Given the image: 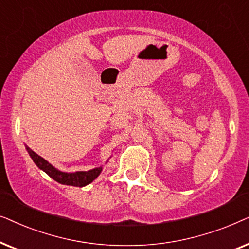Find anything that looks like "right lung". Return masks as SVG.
<instances>
[{
	"label": "right lung",
	"instance_id": "add662e5",
	"mask_svg": "<svg viewBox=\"0 0 249 249\" xmlns=\"http://www.w3.org/2000/svg\"><path fill=\"white\" fill-rule=\"evenodd\" d=\"M26 149L27 152L29 153L30 158L33 159L34 163H35L40 170H43V171L47 173L51 178L54 179L59 183H62V185L84 187L88 185V183H90L91 181H94V180L101 175L102 169H103L102 166H100V168H95L93 170H89V171H77L72 173L62 172L60 171V170H57L56 168H54L51 163L47 162L46 160H44L42 156L36 154L33 149L27 147V146Z\"/></svg>",
	"mask_w": 249,
	"mask_h": 249
}]
</instances>
